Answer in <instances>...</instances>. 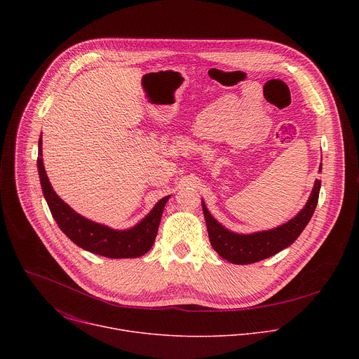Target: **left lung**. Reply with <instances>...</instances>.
<instances>
[{"label": "left lung", "instance_id": "1", "mask_svg": "<svg viewBox=\"0 0 359 359\" xmlns=\"http://www.w3.org/2000/svg\"><path fill=\"white\" fill-rule=\"evenodd\" d=\"M321 166L323 165H320V172ZM320 189L321 180H316L305 206L287 223L271 230L255 231L250 234H240L226 229L210 215L206 203L201 198V208L204 219H206L212 247L217 251L220 257L231 264H251L271 257V255L291 245L302 233L305 226L309 224L317 208Z\"/></svg>", "mask_w": 359, "mask_h": 359}]
</instances>
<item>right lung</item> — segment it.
I'll return each mask as SVG.
<instances>
[{
    "label": "right lung",
    "mask_w": 359,
    "mask_h": 359,
    "mask_svg": "<svg viewBox=\"0 0 359 359\" xmlns=\"http://www.w3.org/2000/svg\"><path fill=\"white\" fill-rule=\"evenodd\" d=\"M38 175L43 197L60 229L81 248L109 259H136L146 254L155 243L159 223L170 196L161 198L136 226L126 230H115L95 223L79 213L55 193L49 183L42 161V136L38 140Z\"/></svg>",
    "instance_id": "right-lung-1"
}]
</instances>
